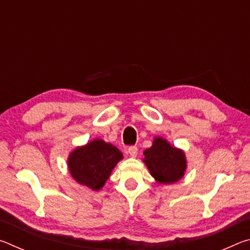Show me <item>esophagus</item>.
Segmentation results:
<instances>
[{"mask_svg": "<svg viewBox=\"0 0 250 250\" xmlns=\"http://www.w3.org/2000/svg\"><path fill=\"white\" fill-rule=\"evenodd\" d=\"M128 153L130 154L131 158H135V156H137V154H138V147L135 146H129V149H128Z\"/></svg>", "mask_w": 250, "mask_h": 250, "instance_id": "esophagus-1", "label": "esophagus"}]
</instances>
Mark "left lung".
I'll return each instance as SVG.
<instances>
[{
    "label": "left lung",
    "instance_id": "1",
    "mask_svg": "<svg viewBox=\"0 0 250 250\" xmlns=\"http://www.w3.org/2000/svg\"><path fill=\"white\" fill-rule=\"evenodd\" d=\"M143 154V162L159 183H175L184 176L186 170L184 152L172 146L166 139L155 137L153 145Z\"/></svg>",
    "mask_w": 250,
    "mask_h": 250
}]
</instances>
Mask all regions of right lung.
Masks as SVG:
<instances>
[{"label": "right lung", "instance_id": "1", "mask_svg": "<svg viewBox=\"0 0 250 250\" xmlns=\"http://www.w3.org/2000/svg\"><path fill=\"white\" fill-rule=\"evenodd\" d=\"M122 158L124 155L115 146L97 139L71 152L68 168L76 182L99 191Z\"/></svg>", "mask_w": 250, "mask_h": 250}]
</instances>
